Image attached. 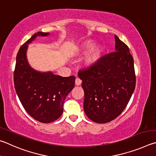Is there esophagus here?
Returning a JSON list of instances; mask_svg holds the SVG:
<instances>
[{
  "mask_svg": "<svg viewBox=\"0 0 156 156\" xmlns=\"http://www.w3.org/2000/svg\"><path fill=\"white\" fill-rule=\"evenodd\" d=\"M81 82H82V81H81L80 78H76L75 84L76 86H80L81 84Z\"/></svg>",
  "mask_w": 156,
  "mask_h": 156,
  "instance_id": "34e87169",
  "label": "esophagus"
}]
</instances>
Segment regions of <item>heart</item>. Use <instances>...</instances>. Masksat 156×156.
<instances>
[{
  "instance_id": "heart-1",
  "label": "heart",
  "mask_w": 156,
  "mask_h": 156,
  "mask_svg": "<svg viewBox=\"0 0 156 156\" xmlns=\"http://www.w3.org/2000/svg\"><path fill=\"white\" fill-rule=\"evenodd\" d=\"M92 47V43L88 41V42L83 44V45H81L80 48H78L77 53L78 55H81L86 54L90 50ZM101 52V46L97 45L94 46L90 52V53L89 54V55L86 57L85 60V64L87 66H90L96 62L97 59L99 58Z\"/></svg>"
}]
</instances>
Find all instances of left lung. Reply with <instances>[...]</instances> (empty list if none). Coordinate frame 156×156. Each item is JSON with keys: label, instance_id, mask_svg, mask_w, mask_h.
Listing matches in <instances>:
<instances>
[{"label": "left lung", "instance_id": "1", "mask_svg": "<svg viewBox=\"0 0 156 156\" xmlns=\"http://www.w3.org/2000/svg\"><path fill=\"white\" fill-rule=\"evenodd\" d=\"M115 51L106 55L88 69L81 70L83 109L92 121L105 123L126 108L136 87L133 58L128 46L115 35Z\"/></svg>", "mask_w": 156, "mask_h": 156}]
</instances>
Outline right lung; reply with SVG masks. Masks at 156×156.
I'll list each match as a JSON object with an SVG mask.
<instances>
[{"mask_svg":"<svg viewBox=\"0 0 156 156\" xmlns=\"http://www.w3.org/2000/svg\"><path fill=\"white\" fill-rule=\"evenodd\" d=\"M48 34L35 33L20 46L13 72L16 92L24 110L34 119L44 123L53 122L61 116L66 97L73 89L75 81V76L63 77L50 72L40 73L28 64L27 44L37 35Z\"/></svg>","mask_w":156,"mask_h":156,"instance_id":"obj_1","label":"right lung"}]
</instances>
